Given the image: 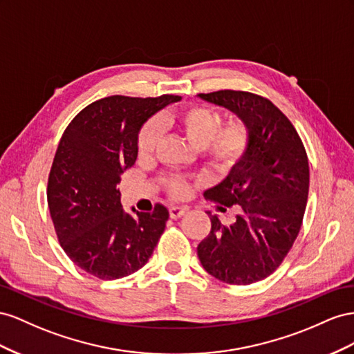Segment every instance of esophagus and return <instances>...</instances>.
I'll list each match as a JSON object with an SVG mask.
<instances>
[{
    "instance_id": "1",
    "label": "esophagus",
    "mask_w": 354,
    "mask_h": 354,
    "mask_svg": "<svg viewBox=\"0 0 354 354\" xmlns=\"http://www.w3.org/2000/svg\"><path fill=\"white\" fill-rule=\"evenodd\" d=\"M185 207H179V206H171L169 207V215L171 219H179L180 216H183L185 214Z\"/></svg>"
}]
</instances>
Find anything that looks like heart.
I'll return each instance as SVG.
<instances>
[{
	"label": "heart",
	"instance_id": "b5f03b06",
	"mask_svg": "<svg viewBox=\"0 0 354 354\" xmlns=\"http://www.w3.org/2000/svg\"><path fill=\"white\" fill-rule=\"evenodd\" d=\"M170 129L183 135L197 148L201 160L219 174H228L248 156L252 145V133L243 120L224 123L219 111L206 105H187L169 114L149 120L139 129L136 136V153L140 158L149 157L156 151L160 128ZM160 185L171 198H184L189 194L191 183L185 176L165 175Z\"/></svg>",
	"mask_w": 354,
	"mask_h": 354
}]
</instances>
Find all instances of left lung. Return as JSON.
<instances>
[{
	"label": "left lung",
	"mask_w": 354,
	"mask_h": 354,
	"mask_svg": "<svg viewBox=\"0 0 354 354\" xmlns=\"http://www.w3.org/2000/svg\"><path fill=\"white\" fill-rule=\"evenodd\" d=\"M200 97L243 120L252 145L224 183L205 193L221 210L237 206L239 215L224 224L207 214L212 228L197 255L215 279L250 285L279 268L299 233L310 187L307 151L290 120L264 96L218 90Z\"/></svg>",
	"instance_id": "left-lung-1"
}]
</instances>
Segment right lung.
Returning a JSON list of instances; mask_svg holds the SVG:
<instances>
[{
    "instance_id": "1",
    "label": "right lung",
    "mask_w": 354,
    "mask_h": 354,
    "mask_svg": "<svg viewBox=\"0 0 354 354\" xmlns=\"http://www.w3.org/2000/svg\"><path fill=\"white\" fill-rule=\"evenodd\" d=\"M180 96L114 95L87 105L60 138L48 174L47 203L60 246L69 259L97 279L114 280L142 268L163 234L169 212L124 214L123 171L136 161L144 121Z\"/></svg>"
}]
</instances>
